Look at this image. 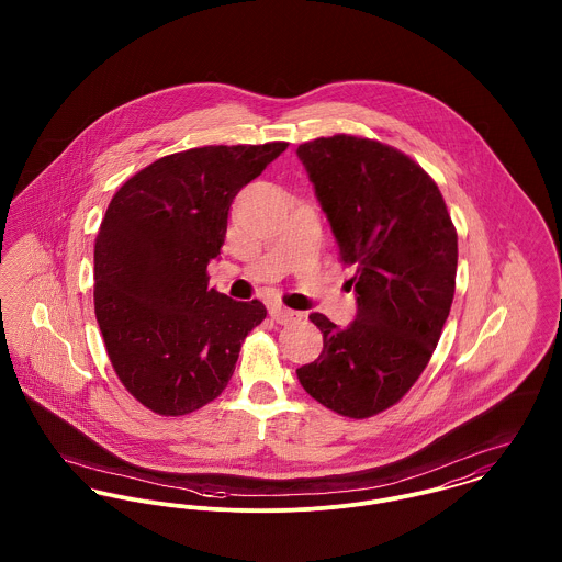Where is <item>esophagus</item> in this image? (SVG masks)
<instances>
[{
	"label": "esophagus",
	"mask_w": 562,
	"mask_h": 562,
	"mask_svg": "<svg viewBox=\"0 0 562 562\" xmlns=\"http://www.w3.org/2000/svg\"><path fill=\"white\" fill-rule=\"evenodd\" d=\"M270 318H272V322H277V324H290V322L301 321L303 314L301 312H292V310H288L283 305H272L270 307Z\"/></svg>",
	"instance_id": "obj_1"
}]
</instances>
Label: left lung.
I'll return each mask as SVG.
<instances>
[{
  "label": "left lung",
  "mask_w": 562,
  "mask_h": 562,
  "mask_svg": "<svg viewBox=\"0 0 562 562\" xmlns=\"http://www.w3.org/2000/svg\"><path fill=\"white\" fill-rule=\"evenodd\" d=\"M296 154L339 261L357 270V318L337 328L312 314L324 348L296 374L314 401L366 419L401 402L437 348L457 288V229L435 179L396 147L335 134Z\"/></svg>",
  "instance_id": "left-lung-1"
}]
</instances>
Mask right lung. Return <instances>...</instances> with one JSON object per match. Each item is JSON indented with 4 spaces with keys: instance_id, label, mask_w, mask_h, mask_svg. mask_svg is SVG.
<instances>
[{
    "instance_id": "add662e5",
    "label": "right lung",
    "mask_w": 562,
    "mask_h": 562,
    "mask_svg": "<svg viewBox=\"0 0 562 562\" xmlns=\"http://www.w3.org/2000/svg\"><path fill=\"white\" fill-rule=\"evenodd\" d=\"M288 143L207 145L145 166L112 196L94 240V316L123 387L179 417L218 398L259 301L207 290L241 188Z\"/></svg>"
}]
</instances>
